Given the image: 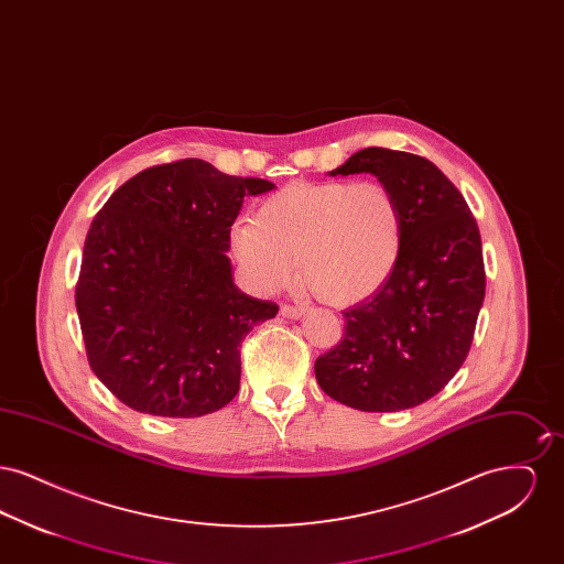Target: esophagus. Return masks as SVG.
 Listing matches in <instances>:
<instances>
[{"label": "esophagus", "instance_id": "obj_1", "mask_svg": "<svg viewBox=\"0 0 564 564\" xmlns=\"http://www.w3.org/2000/svg\"><path fill=\"white\" fill-rule=\"evenodd\" d=\"M306 313V308L304 306H297V304H283L281 306V317H285V319H300L302 315Z\"/></svg>", "mask_w": 564, "mask_h": 564}]
</instances>
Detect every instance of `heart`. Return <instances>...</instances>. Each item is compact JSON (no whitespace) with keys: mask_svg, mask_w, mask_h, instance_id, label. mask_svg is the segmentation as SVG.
<instances>
[{"mask_svg":"<svg viewBox=\"0 0 564 564\" xmlns=\"http://www.w3.org/2000/svg\"><path fill=\"white\" fill-rule=\"evenodd\" d=\"M402 212L380 182L290 184L256 219H239L230 247L247 279L279 290L294 276L322 302L349 306L382 288L402 253Z\"/></svg>","mask_w":564,"mask_h":564,"instance_id":"heart-1","label":"heart"}]
</instances>
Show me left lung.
I'll list each match as a JSON object with an SVG mask.
<instances>
[{
    "label": "left lung",
    "instance_id": "1",
    "mask_svg": "<svg viewBox=\"0 0 564 564\" xmlns=\"http://www.w3.org/2000/svg\"><path fill=\"white\" fill-rule=\"evenodd\" d=\"M372 173L402 212L398 267L345 311L343 340L315 361L323 391L364 412L427 402L463 366L482 308L480 230L463 194L433 162L366 148L329 175Z\"/></svg>",
    "mask_w": 564,
    "mask_h": 564
}]
</instances>
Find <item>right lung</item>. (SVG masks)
<instances>
[{"label": "right lung", "instance_id": "1", "mask_svg": "<svg viewBox=\"0 0 564 564\" xmlns=\"http://www.w3.org/2000/svg\"><path fill=\"white\" fill-rule=\"evenodd\" d=\"M272 188L186 159L137 173L95 215L76 308L88 364L124 405L192 419L239 393V347L279 306L242 294L226 251L245 196Z\"/></svg>", "mask_w": 564, "mask_h": 564}]
</instances>
